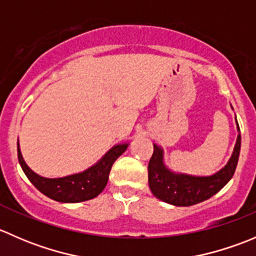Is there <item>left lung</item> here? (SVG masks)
<instances>
[{
  "mask_svg": "<svg viewBox=\"0 0 256 256\" xmlns=\"http://www.w3.org/2000/svg\"><path fill=\"white\" fill-rule=\"evenodd\" d=\"M234 152L226 166L209 177H193L168 171L162 162V150L154 144V154L148 162V184L158 200L177 207H188L208 200L230 180L238 164L240 152V128Z\"/></svg>",
  "mask_w": 256,
  "mask_h": 256,
  "instance_id": "obj_1",
  "label": "left lung"
}]
</instances>
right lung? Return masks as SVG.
<instances>
[{"label": "right lung", "mask_w": 256, "mask_h": 256, "mask_svg": "<svg viewBox=\"0 0 256 256\" xmlns=\"http://www.w3.org/2000/svg\"><path fill=\"white\" fill-rule=\"evenodd\" d=\"M128 146V144H116L96 164L88 168L86 171L62 178H44L38 176L26 164L20 154L18 142L17 152L18 161L23 172L40 192L56 202L78 203L92 200L104 190L114 162L126 151Z\"/></svg>", "instance_id": "add662e5"}]
</instances>
